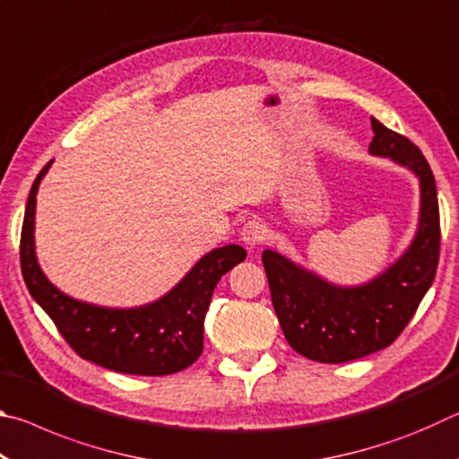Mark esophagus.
I'll return each instance as SVG.
<instances>
[{
  "mask_svg": "<svg viewBox=\"0 0 459 459\" xmlns=\"http://www.w3.org/2000/svg\"><path fill=\"white\" fill-rule=\"evenodd\" d=\"M267 238V229L261 221H247L240 229V240L247 247H257Z\"/></svg>",
  "mask_w": 459,
  "mask_h": 459,
  "instance_id": "1",
  "label": "esophagus"
}]
</instances>
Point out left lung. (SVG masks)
I'll return each instance as SVG.
<instances>
[{
	"label": "left lung",
	"mask_w": 459,
	"mask_h": 459,
	"mask_svg": "<svg viewBox=\"0 0 459 459\" xmlns=\"http://www.w3.org/2000/svg\"><path fill=\"white\" fill-rule=\"evenodd\" d=\"M368 153L409 169L419 182V219L409 247L364 283L340 285L285 257L263 251L271 301L285 340L309 360L338 364L393 344L435 279L439 259L437 188L419 147L370 117Z\"/></svg>",
	"instance_id": "left-lung-1"
}]
</instances>
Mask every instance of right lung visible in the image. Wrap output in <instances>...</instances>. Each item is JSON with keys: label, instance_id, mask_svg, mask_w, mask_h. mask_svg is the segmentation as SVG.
I'll list each match as a JSON object with an SVG mask.
<instances>
[{"label": "right lung", "instance_id": "obj_1", "mask_svg": "<svg viewBox=\"0 0 459 459\" xmlns=\"http://www.w3.org/2000/svg\"><path fill=\"white\" fill-rule=\"evenodd\" d=\"M50 166L52 161L32 184L22 227L20 261L30 295L84 360L142 377H164L188 368L204 348V317L214 287L237 263L245 261V248H212L172 290L143 306L107 307L71 298L46 277L36 255V194Z\"/></svg>", "mask_w": 459, "mask_h": 459}]
</instances>
